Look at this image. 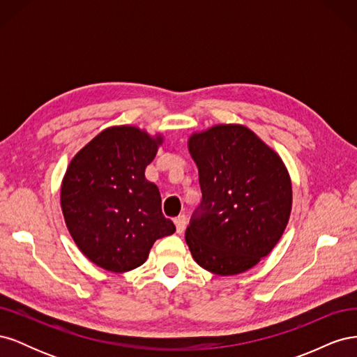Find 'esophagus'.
<instances>
[{"instance_id":"34e87169","label":"esophagus","mask_w":357,"mask_h":357,"mask_svg":"<svg viewBox=\"0 0 357 357\" xmlns=\"http://www.w3.org/2000/svg\"><path fill=\"white\" fill-rule=\"evenodd\" d=\"M174 223H176V229H177V232H178V234H183V232H185V229H186V225H188L185 215H178V218H176V219H174Z\"/></svg>"}]
</instances>
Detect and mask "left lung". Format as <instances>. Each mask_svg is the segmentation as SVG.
<instances>
[{
	"instance_id": "left-lung-1",
	"label": "left lung",
	"mask_w": 357,
	"mask_h": 357,
	"mask_svg": "<svg viewBox=\"0 0 357 357\" xmlns=\"http://www.w3.org/2000/svg\"><path fill=\"white\" fill-rule=\"evenodd\" d=\"M202 201L186 229L195 262L235 275L271 253L291 210L289 172L271 147L243 125H215L189 138Z\"/></svg>"
}]
</instances>
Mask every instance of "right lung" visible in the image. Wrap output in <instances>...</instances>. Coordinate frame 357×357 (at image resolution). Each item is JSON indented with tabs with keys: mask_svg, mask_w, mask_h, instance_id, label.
<instances>
[{
	"mask_svg": "<svg viewBox=\"0 0 357 357\" xmlns=\"http://www.w3.org/2000/svg\"><path fill=\"white\" fill-rule=\"evenodd\" d=\"M162 138L113 126L73 158L61 188L67 228L91 262L112 273L143 265L153 243L176 232L160 193L144 177Z\"/></svg>",
	"mask_w": 357,
	"mask_h": 357,
	"instance_id": "obj_1",
	"label": "right lung"
}]
</instances>
